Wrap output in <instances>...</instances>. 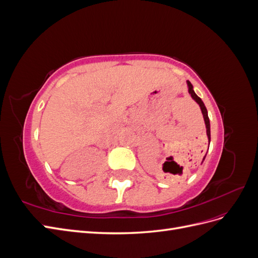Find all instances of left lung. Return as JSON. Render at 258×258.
Instances as JSON below:
<instances>
[{
	"label": "left lung",
	"instance_id": "obj_1",
	"mask_svg": "<svg viewBox=\"0 0 258 258\" xmlns=\"http://www.w3.org/2000/svg\"><path fill=\"white\" fill-rule=\"evenodd\" d=\"M187 86H188V92H189V95H190L191 98L199 104L200 110H201V112H202V115H204V119H205L206 128H207V136H208V139H209V145H210V141H211V131H210V119H209V116H208L207 107H206L205 103L202 102V100L196 95V93H195L194 87H192V85L190 84L189 81H187ZM205 158H206V156L204 157V160H205Z\"/></svg>",
	"mask_w": 258,
	"mask_h": 258
}]
</instances>
